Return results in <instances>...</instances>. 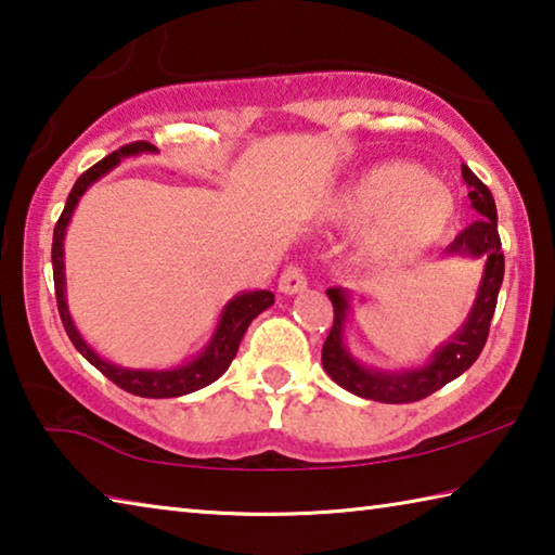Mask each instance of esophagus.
Here are the masks:
<instances>
[{
    "label": "esophagus",
    "mask_w": 555,
    "mask_h": 555,
    "mask_svg": "<svg viewBox=\"0 0 555 555\" xmlns=\"http://www.w3.org/2000/svg\"><path fill=\"white\" fill-rule=\"evenodd\" d=\"M308 281L304 276V271H300L298 267H286L284 274H281L279 279V291L284 296H296L300 294V291H306Z\"/></svg>",
    "instance_id": "obj_1"
}]
</instances>
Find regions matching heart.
<instances>
[{
	"label": "heart",
	"instance_id": "heart-1",
	"mask_svg": "<svg viewBox=\"0 0 555 555\" xmlns=\"http://www.w3.org/2000/svg\"><path fill=\"white\" fill-rule=\"evenodd\" d=\"M327 215L343 228H365L357 251L374 264L401 261L434 247L457 218L455 195L411 162H384L352 178Z\"/></svg>",
	"mask_w": 555,
	"mask_h": 555
}]
</instances>
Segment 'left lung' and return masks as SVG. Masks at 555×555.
<instances>
[{
    "label": "left lung",
    "instance_id": "left-lung-1",
    "mask_svg": "<svg viewBox=\"0 0 555 555\" xmlns=\"http://www.w3.org/2000/svg\"><path fill=\"white\" fill-rule=\"evenodd\" d=\"M463 178L469 188V205H473L480 218L448 244L443 257L480 259L482 276L463 325L446 343H440L424 364L382 370L357 360L345 343V327L352 313L350 288L333 286L325 291L333 304L335 321L323 345V370L327 372V377L354 393V397L382 403H409L426 399L440 387H446L448 382L457 379L465 370L473 367V362L482 352L496 308V296H500L502 288L504 255L500 232H496V208L490 188L469 171L465 164Z\"/></svg>",
    "mask_w": 555,
    "mask_h": 555
}]
</instances>
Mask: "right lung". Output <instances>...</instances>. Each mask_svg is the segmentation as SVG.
I'll return each mask as SVG.
<instances>
[{"instance_id":"obj_1","label":"right lung","mask_w":555,"mask_h":555,"mask_svg":"<svg viewBox=\"0 0 555 555\" xmlns=\"http://www.w3.org/2000/svg\"><path fill=\"white\" fill-rule=\"evenodd\" d=\"M154 146L146 142L139 144H129L119 152L109 154L102 158L100 164L88 168L78 181H75L73 191L65 201V208L59 224L53 230V249H51V261H53V281H55V300H59V313L65 333H68L70 343L75 345L86 360L98 367L109 382H115L117 387H121L129 393H137V397L144 399H173V397H185V393H193L203 387H208L215 379H220L224 372L234 360V354L240 350V343L244 333H247L249 323L255 318L267 311V308L274 304V294L267 288H257V291H242V294L232 296L228 304H224L222 313L218 318V325L210 335V340L205 343L203 350L191 357L188 362L176 364V367H166V370H139V367H121V364H115L100 357L92 347L88 345L86 337L80 335L78 325H75L70 308H68V296H65V232H68V224L73 220V212L78 208V203L82 195L88 193V188L92 183H98L102 176H107L109 171L125 162L129 156H139V154H152Z\"/></svg>"}]
</instances>
